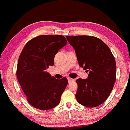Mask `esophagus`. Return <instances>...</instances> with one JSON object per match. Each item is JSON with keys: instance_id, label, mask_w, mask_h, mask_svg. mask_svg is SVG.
<instances>
[{"instance_id": "1", "label": "esophagus", "mask_w": 130, "mask_h": 130, "mask_svg": "<svg viewBox=\"0 0 130 130\" xmlns=\"http://www.w3.org/2000/svg\"><path fill=\"white\" fill-rule=\"evenodd\" d=\"M67 79H68V81H69V82H71V81H74V80H74V79H72V78H71V77H67Z\"/></svg>"}]
</instances>
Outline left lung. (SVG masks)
Segmentation results:
<instances>
[{
	"mask_svg": "<svg viewBox=\"0 0 130 130\" xmlns=\"http://www.w3.org/2000/svg\"><path fill=\"white\" fill-rule=\"evenodd\" d=\"M74 48L79 65L89 72L87 79H77L76 98L79 103L95 107L107 99L116 79V63L108 46L89 36H66Z\"/></svg>",
	"mask_w": 130,
	"mask_h": 130,
	"instance_id": "left-lung-1",
	"label": "left lung"
}]
</instances>
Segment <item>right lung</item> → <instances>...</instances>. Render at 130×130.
<instances>
[{"mask_svg":"<svg viewBox=\"0 0 130 130\" xmlns=\"http://www.w3.org/2000/svg\"><path fill=\"white\" fill-rule=\"evenodd\" d=\"M67 41L61 35H42L26 44L18 60L17 77L27 101L38 109H51L59 103L68 81L57 79L46 69L54 65V57Z\"/></svg>","mask_w":130,"mask_h":130,"instance_id":"1","label":"right lung"}]
</instances>
